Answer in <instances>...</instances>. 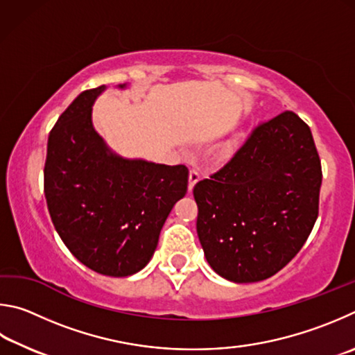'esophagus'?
Returning <instances> with one entry per match:
<instances>
[{"label":"esophagus","instance_id":"34e87169","mask_svg":"<svg viewBox=\"0 0 355 355\" xmlns=\"http://www.w3.org/2000/svg\"><path fill=\"white\" fill-rule=\"evenodd\" d=\"M201 174H200V168H198L196 165H193L190 168V182H189V190L191 191V189H193V185L200 181Z\"/></svg>","mask_w":355,"mask_h":355}]
</instances>
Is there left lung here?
<instances>
[{
    "label": "left lung",
    "mask_w": 355,
    "mask_h": 355,
    "mask_svg": "<svg viewBox=\"0 0 355 355\" xmlns=\"http://www.w3.org/2000/svg\"><path fill=\"white\" fill-rule=\"evenodd\" d=\"M321 162L291 110L260 124L227 164L193 189L209 265L235 284L268 279L293 259L318 218Z\"/></svg>",
    "instance_id": "obj_1"
}]
</instances>
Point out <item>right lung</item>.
I'll return each mask as SVG.
<instances>
[{
	"instance_id": "1",
	"label": "right lung",
	"mask_w": 355,
	"mask_h": 355,
	"mask_svg": "<svg viewBox=\"0 0 355 355\" xmlns=\"http://www.w3.org/2000/svg\"><path fill=\"white\" fill-rule=\"evenodd\" d=\"M105 89L83 92L59 116L43 185L53 225L73 256L99 275L126 277L151 260L173 206L187 193L189 170L112 151L92 120Z\"/></svg>"
}]
</instances>
